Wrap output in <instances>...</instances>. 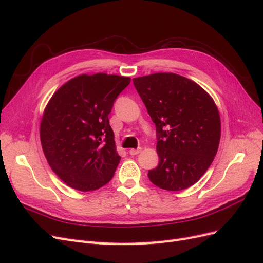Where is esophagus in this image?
I'll return each mask as SVG.
<instances>
[{
  "label": "esophagus",
  "mask_w": 263,
  "mask_h": 263,
  "mask_svg": "<svg viewBox=\"0 0 263 263\" xmlns=\"http://www.w3.org/2000/svg\"><path fill=\"white\" fill-rule=\"evenodd\" d=\"M139 153H141V148H137V149H130V150H129V154H130V156L138 155Z\"/></svg>",
  "instance_id": "esophagus-1"
}]
</instances>
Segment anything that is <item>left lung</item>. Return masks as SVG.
<instances>
[{"instance_id":"obj_1","label":"left lung","mask_w":263,"mask_h":263,"mask_svg":"<svg viewBox=\"0 0 263 263\" xmlns=\"http://www.w3.org/2000/svg\"><path fill=\"white\" fill-rule=\"evenodd\" d=\"M156 125L159 164L148 171L155 185L181 191L210 168L220 139V118L210 94L176 73L133 79Z\"/></svg>"}]
</instances>
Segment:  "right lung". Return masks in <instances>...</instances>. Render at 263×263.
<instances>
[{"label": "right lung", "mask_w": 263, "mask_h": 263, "mask_svg": "<svg viewBox=\"0 0 263 263\" xmlns=\"http://www.w3.org/2000/svg\"><path fill=\"white\" fill-rule=\"evenodd\" d=\"M130 79L81 74L71 79L47 104L41 140L50 168L70 187L82 192L105 185L121 161L108 114Z\"/></svg>", "instance_id": "1"}]
</instances>
